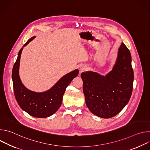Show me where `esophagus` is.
I'll use <instances>...</instances> for the list:
<instances>
[{
    "label": "esophagus",
    "instance_id": "esophagus-1",
    "mask_svg": "<svg viewBox=\"0 0 150 150\" xmlns=\"http://www.w3.org/2000/svg\"><path fill=\"white\" fill-rule=\"evenodd\" d=\"M87 69V67L86 65H82L80 67V71L81 72H84V71H86Z\"/></svg>",
    "mask_w": 150,
    "mask_h": 150
}]
</instances>
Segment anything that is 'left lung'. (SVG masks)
<instances>
[{"mask_svg": "<svg viewBox=\"0 0 150 150\" xmlns=\"http://www.w3.org/2000/svg\"><path fill=\"white\" fill-rule=\"evenodd\" d=\"M81 76L85 103L91 112L102 118L116 116L132 93L134 71L129 49L122 42L115 65L106 76L91 71L82 72Z\"/></svg>", "mask_w": 150, "mask_h": 150, "instance_id": "1", "label": "left lung"}]
</instances>
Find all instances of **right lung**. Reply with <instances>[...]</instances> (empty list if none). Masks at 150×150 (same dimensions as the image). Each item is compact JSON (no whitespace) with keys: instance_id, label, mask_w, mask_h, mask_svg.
I'll use <instances>...</instances> for the list:
<instances>
[{"instance_id":"add662e5","label":"right lung","mask_w":150,"mask_h":150,"mask_svg":"<svg viewBox=\"0 0 150 150\" xmlns=\"http://www.w3.org/2000/svg\"><path fill=\"white\" fill-rule=\"evenodd\" d=\"M35 37H33L28 40L24 46L27 45ZM22 50L23 49H20L12 69V77L15 98L20 108L30 115L38 118L50 116L60 108L67 87L78 75L79 71L76 69L63 76L51 89L46 92L38 93L31 91L24 87L19 76Z\"/></svg>"}]
</instances>
